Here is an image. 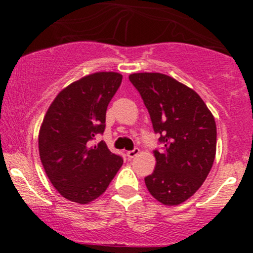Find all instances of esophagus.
Returning a JSON list of instances; mask_svg holds the SVG:
<instances>
[{"label":"esophagus","mask_w":253,"mask_h":253,"mask_svg":"<svg viewBox=\"0 0 253 253\" xmlns=\"http://www.w3.org/2000/svg\"><path fill=\"white\" fill-rule=\"evenodd\" d=\"M139 152H140V150L139 149H134L132 151H128V152L126 153V156L128 157V158H134V157H136L139 155Z\"/></svg>","instance_id":"obj_1"}]
</instances>
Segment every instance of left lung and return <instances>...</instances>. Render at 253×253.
Returning <instances> with one entry per match:
<instances>
[{"instance_id": "1", "label": "left lung", "mask_w": 253, "mask_h": 253, "mask_svg": "<svg viewBox=\"0 0 253 253\" xmlns=\"http://www.w3.org/2000/svg\"><path fill=\"white\" fill-rule=\"evenodd\" d=\"M129 81L164 144L162 151L155 150L156 168L145 184L157 201L181 205L200 189L213 167L215 120L195 90L168 75L139 72L129 75Z\"/></svg>"}]
</instances>
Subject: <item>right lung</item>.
Returning a JSON list of instances; mask_svg holds the SVG:
<instances>
[{"instance_id":"add662e5","label":"right lung","mask_w":253,"mask_h":253,"mask_svg":"<svg viewBox=\"0 0 253 253\" xmlns=\"http://www.w3.org/2000/svg\"><path fill=\"white\" fill-rule=\"evenodd\" d=\"M123 82L113 71L90 74L69 84L48 107L40 126L39 156L52 185L69 201L100 197L124 161L107 145H90L106 127L108 103Z\"/></svg>"}]
</instances>
